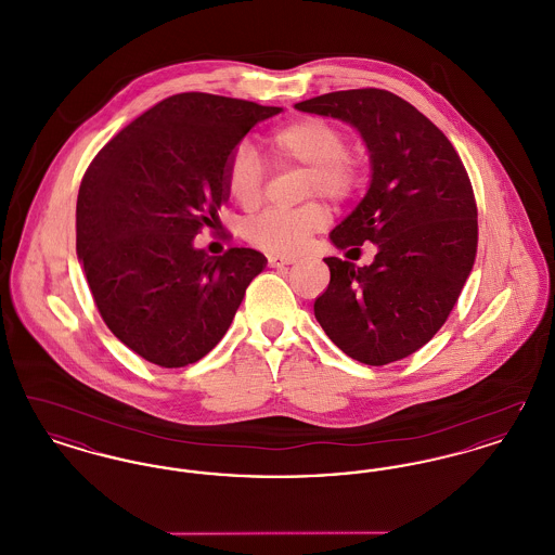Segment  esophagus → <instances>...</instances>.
<instances>
[{"instance_id":"obj_1","label":"esophagus","mask_w":555,"mask_h":555,"mask_svg":"<svg viewBox=\"0 0 555 555\" xmlns=\"http://www.w3.org/2000/svg\"><path fill=\"white\" fill-rule=\"evenodd\" d=\"M297 262V256H291V254H272L268 256V264L272 268H279V266H289Z\"/></svg>"}]
</instances>
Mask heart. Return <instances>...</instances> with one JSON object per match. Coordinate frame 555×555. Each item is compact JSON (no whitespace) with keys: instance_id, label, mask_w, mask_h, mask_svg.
I'll use <instances>...</instances> for the list:
<instances>
[{"instance_id":"1","label":"heart","mask_w":555,"mask_h":555,"mask_svg":"<svg viewBox=\"0 0 555 555\" xmlns=\"http://www.w3.org/2000/svg\"><path fill=\"white\" fill-rule=\"evenodd\" d=\"M274 158L285 166H306L304 193L333 202L349 199L360 185L358 164L349 158L345 132L324 118H299L270 137ZM264 164L247 143H238L224 164V189L231 199L251 210L264 195ZM326 222V208L308 202L295 210H266L243 224V237L264 251H295Z\"/></svg>"}]
</instances>
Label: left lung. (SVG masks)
Returning a JSON list of instances; mask_svg holds the SVG:
<instances>
[{
    "label": "left lung",
    "mask_w": 555,
    "mask_h": 555,
    "mask_svg": "<svg viewBox=\"0 0 555 555\" xmlns=\"http://www.w3.org/2000/svg\"><path fill=\"white\" fill-rule=\"evenodd\" d=\"M295 107L353 125L372 158L369 193L331 241L358 254L370 241L378 254L370 266L324 258L331 283L314 301L317 320L362 364L403 360L446 324L475 264L468 172L448 137L391 91H333Z\"/></svg>",
    "instance_id": "left-lung-1"
}]
</instances>
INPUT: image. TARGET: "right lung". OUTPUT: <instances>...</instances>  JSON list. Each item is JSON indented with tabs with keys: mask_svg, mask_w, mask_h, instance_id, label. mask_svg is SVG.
Wrapping results in <instances>:
<instances>
[{
	"mask_svg": "<svg viewBox=\"0 0 555 555\" xmlns=\"http://www.w3.org/2000/svg\"><path fill=\"white\" fill-rule=\"evenodd\" d=\"M281 107L189 91L134 118L89 164L77 199V254L116 339L162 369L202 360L229 331L266 258L249 247L208 256L224 164Z\"/></svg>",
	"mask_w": 555,
	"mask_h": 555,
	"instance_id": "obj_1",
	"label": "right lung"
}]
</instances>
